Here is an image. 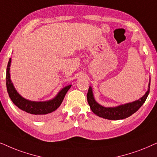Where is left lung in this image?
I'll use <instances>...</instances> for the list:
<instances>
[{
	"label": "left lung",
	"mask_w": 157,
	"mask_h": 157,
	"mask_svg": "<svg viewBox=\"0 0 157 157\" xmlns=\"http://www.w3.org/2000/svg\"><path fill=\"white\" fill-rule=\"evenodd\" d=\"M150 83L151 78H149L148 90L145 93V94L139 99L132 101V102L126 103L124 105L116 106V107H104V106L99 105L95 100L91 86H89L88 93H87V101L90 106L91 111L99 117L108 120L125 119L133 115L136 111H138V109L145 102L148 94H149Z\"/></svg>",
	"instance_id": "1"
}]
</instances>
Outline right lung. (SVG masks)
I'll return each mask as SVG.
<instances>
[{
  "label": "right lung",
  "instance_id": "right-lung-1",
  "mask_svg": "<svg viewBox=\"0 0 157 157\" xmlns=\"http://www.w3.org/2000/svg\"><path fill=\"white\" fill-rule=\"evenodd\" d=\"M11 58L9 59L6 68V87L7 91L11 101L20 109L26 113L32 114L36 118H42L48 114L55 113L56 109L60 107L67 91L71 87L68 85L63 88L54 98L48 101H35L24 98L21 95L17 92L12 83L10 76V66H11Z\"/></svg>",
  "mask_w": 157,
  "mask_h": 157
}]
</instances>
